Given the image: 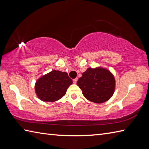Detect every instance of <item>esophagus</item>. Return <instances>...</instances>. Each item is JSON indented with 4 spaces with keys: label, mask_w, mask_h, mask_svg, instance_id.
Here are the masks:
<instances>
[{
    "label": "esophagus",
    "mask_w": 149,
    "mask_h": 149,
    "mask_svg": "<svg viewBox=\"0 0 149 149\" xmlns=\"http://www.w3.org/2000/svg\"><path fill=\"white\" fill-rule=\"evenodd\" d=\"M77 79H78L77 78H75V79H73V82H74V83H77Z\"/></svg>",
    "instance_id": "obj_1"
}]
</instances>
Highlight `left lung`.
<instances>
[{"label":"left lung","instance_id":"obj_1","mask_svg":"<svg viewBox=\"0 0 149 149\" xmlns=\"http://www.w3.org/2000/svg\"><path fill=\"white\" fill-rule=\"evenodd\" d=\"M77 84L88 100L98 104L108 100L115 89L113 75L101 67L88 68L79 79Z\"/></svg>","mask_w":149,"mask_h":149}]
</instances>
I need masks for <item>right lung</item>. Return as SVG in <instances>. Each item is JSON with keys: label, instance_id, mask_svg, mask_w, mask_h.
I'll return each instance as SVG.
<instances>
[{"label": "right lung", "instance_id": "right-lung-1", "mask_svg": "<svg viewBox=\"0 0 149 149\" xmlns=\"http://www.w3.org/2000/svg\"><path fill=\"white\" fill-rule=\"evenodd\" d=\"M72 80L66 72L52 70L37 80L35 91L38 97L44 102H55L65 95Z\"/></svg>", "mask_w": 149, "mask_h": 149}]
</instances>
